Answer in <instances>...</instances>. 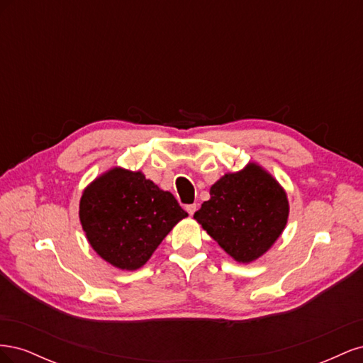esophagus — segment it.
<instances>
[{"label":"esophagus","mask_w":363,"mask_h":363,"mask_svg":"<svg viewBox=\"0 0 363 363\" xmlns=\"http://www.w3.org/2000/svg\"><path fill=\"white\" fill-rule=\"evenodd\" d=\"M186 211H188V213L192 216L196 211V204H188V206H186Z\"/></svg>","instance_id":"obj_1"}]
</instances>
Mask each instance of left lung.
Segmentation results:
<instances>
[{
    "instance_id": "left-lung-1",
    "label": "left lung",
    "mask_w": 363,
    "mask_h": 363,
    "mask_svg": "<svg viewBox=\"0 0 363 363\" xmlns=\"http://www.w3.org/2000/svg\"><path fill=\"white\" fill-rule=\"evenodd\" d=\"M286 192L259 164L225 174L194 218L227 255L250 263L267 252L288 223Z\"/></svg>"
}]
</instances>
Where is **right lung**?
Returning <instances> with one entry per match:
<instances>
[{"label":"right lung","instance_id":"right-lung-1","mask_svg":"<svg viewBox=\"0 0 363 363\" xmlns=\"http://www.w3.org/2000/svg\"><path fill=\"white\" fill-rule=\"evenodd\" d=\"M188 216L171 192L140 171L113 168L84 189L80 221L92 248L111 265H145L172 227Z\"/></svg>","mask_w":363,"mask_h":363}]
</instances>
